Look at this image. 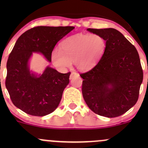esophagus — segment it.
Masks as SVG:
<instances>
[{"mask_svg":"<svg viewBox=\"0 0 148 148\" xmlns=\"http://www.w3.org/2000/svg\"><path fill=\"white\" fill-rule=\"evenodd\" d=\"M79 74H78V73H76L75 72H72V73H71L70 76H69V79H74V77H79Z\"/></svg>","mask_w":148,"mask_h":148,"instance_id":"esophagus-1","label":"esophagus"}]
</instances>
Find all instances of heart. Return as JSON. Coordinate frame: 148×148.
<instances>
[{
  "instance_id": "b5f03b06",
  "label": "heart",
  "mask_w": 148,
  "mask_h": 148,
  "mask_svg": "<svg viewBox=\"0 0 148 148\" xmlns=\"http://www.w3.org/2000/svg\"><path fill=\"white\" fill-rule=\"evenodd\" d=\"M106 46V40L99 34H78L61 42L60 50H54L51 59L60 70H65L74 62L78 69L86 71L101 60Z\"/></svg>"
}]
</instances>
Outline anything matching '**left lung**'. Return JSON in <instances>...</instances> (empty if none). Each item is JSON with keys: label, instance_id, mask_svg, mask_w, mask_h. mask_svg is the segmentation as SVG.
I'll return each instance as SVG.
<instances>
[{"label": "left lung", "instance_id": "obj_1", "mask_svg": "<svg viewBox=\"0 0 148 148\" xmlns=\"http://www.w3.org/2000/svg\"><path fill=\"white\" fill-rule=\"evenodd\" d=\"M87 30L106 40L105 53L98 63L80 74L84 81L82 94L88 106L107 118L120 116L138 99L143 72L136 49L114 28Z\"/></svg>", "mask_w": 148, "mask_h": 148}]
</instances>
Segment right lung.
<instances>
[{
  "label": "right lung",
  "instance_id": "add662e5",
  "mask_svg": "<svg viewBox=\"0 0 148 148\" xmlns=\"http://www.w3.org/2000/svg\"><path fill=\"white\" fill-rule=\"evenodd\" d=\"M73 26H37L18 38L7 62L5 86L15 106L34 116H45L58 106L69 84L71 72L62 74L47 67L41 75L30 72L28 61L33 52L40 53L49 62L57 42Z\"/></svg>",
  "mask_w": 148,
  "mask_h": 148
}]
</instances>
